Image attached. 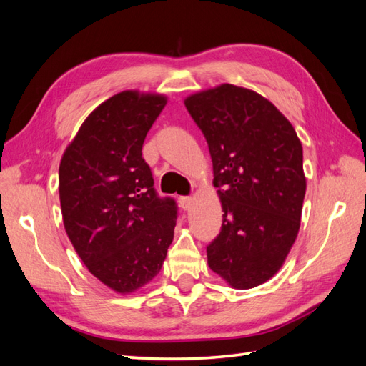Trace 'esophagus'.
<instances>
[{
  "label": "esophagus",
  "instance_id": "obj_1",
  "mask_svg": "<svg viewBox=\"0 0 366 366\" xmlns=\"http://www.w3.org/2000/svg\"><path fill=\"white\" fill-rule=\"evenodd\" d=\"M179 203H180L183 210H189L191 206H192V198L191 197H180Z\"/></svg>",
  "mask_w": 366,
  "mask_h": 366
}]
</instances>
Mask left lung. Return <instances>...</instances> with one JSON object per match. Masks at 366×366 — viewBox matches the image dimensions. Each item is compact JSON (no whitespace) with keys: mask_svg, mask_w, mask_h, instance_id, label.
<instances>
[{"mask_svg":"<svg viewBox=\"0 0 366 366\" xmlns=\"http://www.w3.org/2000/svg\"><path fill=\"white\" fill-rule=\"evenodd\" d=\"M184 105L206 137L224 212L207 264L234 289H253L278 273L301 226V140L289 119L249 88L221 84L187 96Z\"/></svg>","mask_w":366,"mask_h":366,"instance_id":"obj_1","label":"left lung"}]
</instances>
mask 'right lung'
<instances>
[{
  "label": "right lung",
  "instance_id": "obj_1",
  "mask_svg": "<svg viewBox=\"0 0 366 366\" xmlns=\"http://www.w3.org/2000/svg\"><path fill=\"white\" fill-rule=\"evenodd\" d=\"M168 99L127 90L84 120L59 164L69 239L88 272L120 295L156 276L174 239L177 206L154 189L142 147Z\"/></svg>",
  "mask_w": 366,
  "mask_h": 366
}]
</instances>
